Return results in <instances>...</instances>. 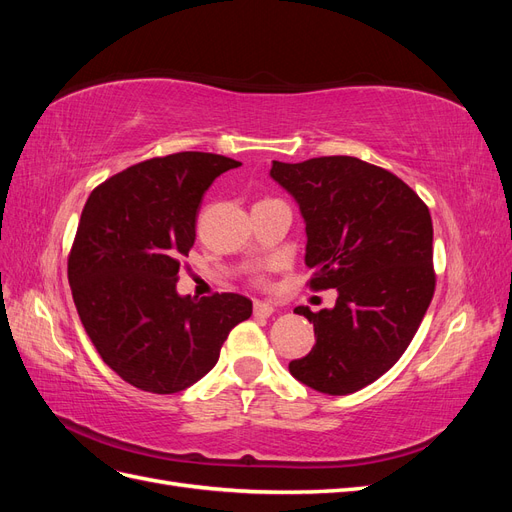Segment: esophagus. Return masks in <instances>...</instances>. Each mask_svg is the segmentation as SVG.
Instances as JSON below:
<instances>
[{
  "mask_svg": "<svg viewBox=\"0 0 512 512\" xmlns=\"http://www.w3.org/2000/svg\"><path fill=\"white\" fill-rule=\"evenodd\" d=\"M254 314L256 316H271L273 314V305L265 301H254Z\"/></svg>",
  "mask_w": 512,
  "mask_h": 512,
  "instance_id": "esophagus-1",
  "label": "esophagus"
}]
</instances>
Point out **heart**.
I'll list each match as a JSON object with an SVG mask.
<instances>
[{
	"mask_svg": "<svg viewBox=\"0 0 512 512\" xmlns=\"http://www.w3.org/2000/svg\"><path fill=\"white\" fill-rule=\"evenodd\" d=\"M256 284H265V277L258 275V277H256Z\"/></svg>",
	"mask_w": 512,
	"mask_h": 512,
	"instance_id": "heart-1",
	"label": "heart"
}]
</instances>
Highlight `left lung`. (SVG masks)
Returning a JSON list of instances; mask_svg holds the SVG:
<instances>
[{"mask_svg": "<svg viewBox=\"0 0 512 512\" xmlns=\"http://www.w3.org/2000/svg\"><path fill=\"white\" fill-rule=\"evenodd\" d=\"M271 177L303 213L309 288L339 292L333 309H294L316 344L290 374L318 393L361 391L401 359L436 292L429 209L397 175L350 156L273 162Z\"/></svg>", "mask_w": 512, "mask_h": 512, "instance_id": "left-lung-1", "label": "left lung"}]
</instances>
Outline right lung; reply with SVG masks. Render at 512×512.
Returning <instances> with one entry per match:
<instances>
[{"label":"right lung","instance_id":"1","mask_svg":"<svg viewBox=\"0 0 512 512\" xmlns=\"http://www.w3.org/2000/svg\"><path fill=\"white\" fill-rule=\"evenodd\" d=\"M239 164L218 153H170L108 177L87 198L68 254L72 299L102 361L136 389H188L252 316V301L235 292L177 294L200 200Z\"/></svg>","mask_w":512,"mask_h":512}]
</instances>
